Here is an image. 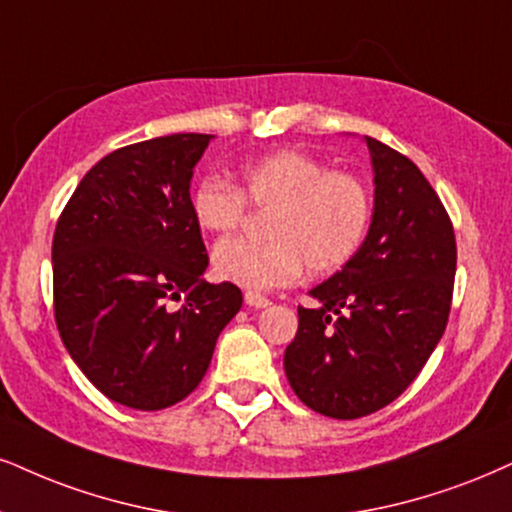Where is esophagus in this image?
Wrapping results in <instances>:
<instances>
[{
    "label": "esophagus",
    "mask_w": 512,
    "mask_h": 512,
    "mask_svg": "<svg viewBox=\"0 0 512 512\" xmlns=\"http://www.w3.org/2000/svg\"><path fill=\"white\" fill-rule=\"evenodd\" d=\"M244 301H246V306H251V308H266V306H270L268 296H263V294H258V292H246L244 294Z\"/></svg>",
    "instance_id": "obj_1"
}]
</instances>
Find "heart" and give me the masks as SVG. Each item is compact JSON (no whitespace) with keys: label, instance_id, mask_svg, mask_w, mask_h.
Listing matches in <instances>:
<instances>
[{"label":"heart","instance_id":"heart-1","mask_svg":"<svg viewBox=\"0 0 512 512\" xmlns=\"http://www.w3.org/2000/svg\"><path fill=\"white\" fill-rule=\"evenodd\" d=\"M246 204L270 211L268 242L223 239L213 249L218 280L244 289L287 287L304 268L315 275L342 270L361 251L372 223V192L361 175L327 168L306 151L280 149L242 163L237 187L204 178L189 208L199 227L232 232L244 223Z\"/></svg>","mask_w":512,"mask_h":512}]
</instances>
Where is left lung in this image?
<instances>
[{"instance_id":"left-lung-1","label":"left lung","mask_w":512,"mask_h":512,"mask_svg":"<svg viewBox=\"0 0 512 512\" xmlns=\"http://www.w3.org/2000/svg\"><path fill=\"white\" fill-rule=\"evenodd\" d=\"M375 213L356 256L311 289L285 351L294 394L315 413L356 420L389 406L418 377L446 330L456 280V232L420 168L365 137Z\"/></svg>"}]
</instances>
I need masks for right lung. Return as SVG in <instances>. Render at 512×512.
<instances>
[{"instance_id":"obj_1","label":"right lung","mask_w":512,"mask_h":512,"mask_svg":"<svg viewBox=\"0 0 512 512\" xmlns=\"http://www.w3.org/2000/svg\"><path fill=\"white\" fill-rule=\"evenodd\" d=\"M208 140L182 132L111 151L56 220V327L87 380L121 406L187 399L242 308L237 285L201 280L208 254L189 180Z\"/></svg>"}]
</instances>
